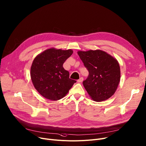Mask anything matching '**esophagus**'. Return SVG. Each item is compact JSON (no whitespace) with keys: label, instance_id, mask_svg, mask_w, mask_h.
Here are the masks:
<instances>
[{"label":"esophagus","instance_id":"34e87169","mask_svg":"<svg viewBox=\"0 0 146 146\" xmlns=\"http://www.w3.org/2000/svg\"><path fill=\"white\" fill-rule=\"evenodd\" d=\"M83 80H84V78H83L82 77H81V78H80V79H78V80H77V81H78V82H81L83 81Z\"/></svg>","mask_w":146,"mask_h":146}]
</instances>
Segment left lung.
Here are the masks:
<instances>
[{"label":"left lung","mask_w":146,"mask_h":146,"mask_svg":"<svg viewBox=\"0 0 146 146\" xmlns=\"http://www.w3.org/2000/svg\"><path fill=\"white\" fill-rule=\"evenodd\" d=\"M77 54L89 72L88 78L82 83L91 98L96 102L110 98L115 92L120 81L118 60L100 50L78 51Z\"/></svg>","instance_id":"1"}]
</instances>
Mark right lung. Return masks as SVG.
<instances>
[{"instance_id": "obj_1", "label": "right lung", "mask_w": 146, "mask_h": 146, "mask_svg": "<svg viewBox=\"0 0 146 146\" xmlns=\"http://www.w3.org/2000/svg\"><path fill=\"white\" fill-rule=\"evenodd\" d=\"M73 51L71 49L50 48L38 54L31 68V77L35 89L45 98L58 100L69 92L76 81L69 78L63 64Z\"/></svg>"}]
</instances>
